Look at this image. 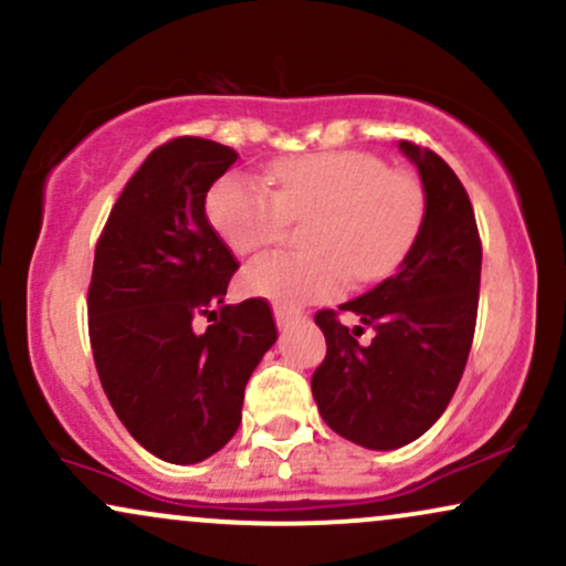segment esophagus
Returning a JSON list of instances; mask_svg holds the SVG:
<instances>
[{
    "label": "esophagus",
    "mask_w": 566,
    "mask_h": 566,
    "mask_svg": "<svg viewBox=\"0 0 566 566\" xmlns=\"http://www.w3.org/2000/svg\"><path fill=\"white\" fill-rule=\"evenodd\" d=\"M274 316H276V326H279V329H284V326H287L290 322H295V318H301V311L287 308V305H276Z\"/></svg>",
    "instance_id": "1"
}]
</instances>
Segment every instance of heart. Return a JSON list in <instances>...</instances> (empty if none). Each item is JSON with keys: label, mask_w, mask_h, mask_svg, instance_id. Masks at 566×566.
Returning <instances> with one entry per match:
<instances>
[{"label": "heart", "mask_w": 566, "mask_h": 566, "mask_svg": "<svg viewBox=\"0 0 566 566\" xmlns=\"http://www.w3.org/2000/svg\"><path fill=\"white\" fill-rule=\"evenodd\" d=\"M271 184L223 176L208 195V218L237 255L282 242L290 223H308L301 234L305 255L271 253L242 271L248 295L279 305L332 301L348 279L369 284L392 274L424 218L417 176L366 153L279 160Z\"/></svg>", "instance_id": "obj_1"}]
</instances>
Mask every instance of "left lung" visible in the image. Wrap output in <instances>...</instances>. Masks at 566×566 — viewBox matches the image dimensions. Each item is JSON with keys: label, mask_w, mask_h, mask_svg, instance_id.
<instances>
[{"label": "left lung", "mask_w": 566, "mask_h": 566, "mask_svg": "<svg viewBox=\"0 0 566 566\" xmlns=\"http://www.w3.org/2000/svg\"><path fill=\"white\" fill-rule=\"evenodd\" d=\"M424 184V218L398 274L339 310L363 327L348 331L338 311H318L326 356L311 377L318 413L345 440L392 451L424 434L451 403L464 374L480 303L482 242L464 184L430 147L400 142Z\"/></svg>", "instance_id": "left-lung-1"}]
</instances>
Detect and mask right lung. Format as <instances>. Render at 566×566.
Here are the masks:
<instances>
[{"label":"right lung","mask_w":566,"mask_h":566,"mask_svg":"<svg viewBox=\"0 0 566 566\" xmlns=\"http://www.w3.org/2000/svg\"><path fill=\"white\" fill-rule=\"evenodd\" d=\"M240 155L200 136L155 147L120 192L88 282V343L102 390L132 438L171 464L221 451L244 385L276 343L263 297L223 305L240 269L206 195ZM200 315L214 318L195 333Z\"/></svg>","instance_id":"right-lung-1"}]
</instances>
